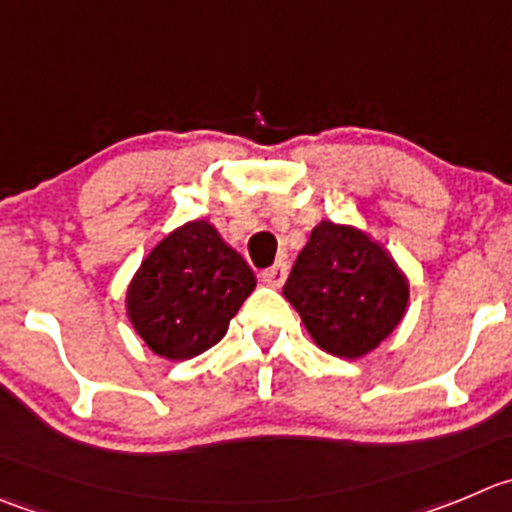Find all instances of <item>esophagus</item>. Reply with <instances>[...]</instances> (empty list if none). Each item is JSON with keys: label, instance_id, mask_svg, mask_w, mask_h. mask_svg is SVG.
<instances>
[{"label": "esophagus", "instance_id": "obj_1", "mask_svg": "<svg viewBox=\"0 0 512 512\" xmlns=\"http://www.w3.org/2000/svg\"><path fill=\"white\" fill-rule=\"evenodd\" d=\"M286 276H289V264H286V261H279V264L271 266L269 271H264V274H261V281H264L266 286H271V289H281L286 281Z\"/></svg>", "mask_w": 512, "mask_h": 512}]
</instances>
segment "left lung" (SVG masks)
I'll return each mask as SVG.
<instances>
[{"label":"left lung","mask_w":512,"mask_h":512,"mask_svg":"<svg viewBox=\"0 0 512 512\" xmlns=\"http://www.w3.org/2000/svg\"><path fill=\"white\" fill-rule=\"evenodd\" d=\"M284 296L316 347L334 357L359 359L397 329L410 284L367 233L321 221L301 248Z\"/></svg>","instance_id":"obj_1"}]
</instances>
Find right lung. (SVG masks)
Returning <instances> with one entry per match:
<instances>
[{
	"label": "right lung",
	"instance_id": "add662e5",
	"mask_svg": "<svg viewBox=\"0 0 512 512\" xmlns=\"http://www.w3.org/2000/svg\"><path fill=\"white\" fill-rule=\"evenodd\" d=\"M251 266L208 221L170 231L145 256L125 296L128 319L158 357L193 359L221 342L246 296Z\"/></svg>",
	"mask_w": 512,
	"mask_h": 512
}]
</instances>
